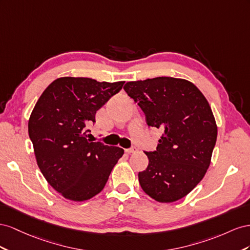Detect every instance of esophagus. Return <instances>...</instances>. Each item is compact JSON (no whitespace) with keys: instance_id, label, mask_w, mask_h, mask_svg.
Here are the masks:
<instances>
[{"instance_id":"34e87169","label":"esophagus","mask_w":250,"mask_h":250,"mask_svg":"<svg viewBox=\"0 0 250 250\" xmlns=\"http://www.w3.org/2000/svg\"><path fill=\"white\" fill-rule=\"evenodd\" d=\"M125 151L127 154L135 153V152H137V147H136V146H132V147H130V148H125Z\"/></svg>"}]
</instances>
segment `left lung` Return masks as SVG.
Returning <instances> with one entry per match:
<instances>
[{
    "mask_svg": "<svg viewBox=\"0 0 250 250\" xmlns=\"http://www.w3.org/2000/svg\"><path fill=\"white\" fill-rule=\"evenodd\" d=\"M125 91L162 131L148 166L139 172L141 188L158 202H174L196 188L208 170L217 141L210 105L194 83L174 77L129 82Z\"/></svg>",
    "mask_w": 250,
    "mask_h": 250,
    "instance_id": "8db88e82",
    "label": "left lung"
}]
</instances>
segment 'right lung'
Returning <instances> with one entry per match:
<instances>
[{
  "label": "right lung",
  "instance_id": "obj_1",
  "mask_svg": "<svg viewBox=\"0 0 250 250\" xmlns=\"http://www.w3.org/2000/svg\"><path fill=\"white\" fill-rule=\"evenodd\" d=\"M124 83L62 77L48 85L34 106L28 133L38 166L69 200L84 201L101 192L124 155L121 147L89 138L96 112Z\"/></svg>",
  "mask_w": 250,
  "mask_h": 250
}]
</instances>
